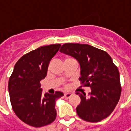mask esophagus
<instances>
[{"label": "esophagus", "instance_id": "1", "mask_svg": "<svg viewBox=\"0 0 131 131\" xmlns=\"http://www.w3.org/2000/svg\"><path fill=\"white\" fill-rule=\"evenodd\" d=\"M71 96H72V94H70V93H65V94H64V97H65L66 99H68V98H70Z\"/></svg>", "mask_w": 131, "mask_h": 131}]
</instances>
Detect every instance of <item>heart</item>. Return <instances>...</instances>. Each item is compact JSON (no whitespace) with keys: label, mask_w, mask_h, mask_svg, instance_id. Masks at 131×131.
I'll return each mask as SVG.
<instances>
[{"label":"heart","mask_w":131,"mask_h":131,"mask_svg":"<svg viewBox=\"0 0 131 131\" xmlns=\"http://www.w3.org/2000/svg\"><path fill=\"white\" fill-rule=\"evenodd\" d=\"M67 59H69V58H67Z\"/></svg>","instance_id":"obj_1"}]
</instances>
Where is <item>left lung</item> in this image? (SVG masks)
Returning <instances> with one entry per match:
<instances>
[{
	"instance_id": "1",
	"label": "left lung",
	"mask_w": 131,
	"mask_h": 131,
	"mask_svg": "<svg viewBox=\"0 0 131 131\" xmlns=\"http://www.w3.org/2000/svg\"><path fill=\"white\" fill-rule=\"evenodd\" d=\"M60 52L79 62L81 75L79 80L92 90L89 96L76 92L81 100L76 108L78 117L91 122L108 117L118 103L122 91L119 72L111 56L104 50L78 43H65Z\"/></svg>"
}]
</instances>
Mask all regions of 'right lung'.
Wrapping results in <instances>:
<instances>
[{
  "instance_id": "obj_1",
  "label": "right lung",
  "mask_w": 131,
  "mask_h": 131,
  "mask_svg": "<svg viewBox=\"0 0 131 131\" xmlns=\"http://www.w3.org/2000/svg\"><path fill=\"white\" fill-rule=\"evenodd\" d=\"M61 45L42 46L23 56L14 65L9 80V92L13 111L28 125L39 128L52 123L56 117V100L61 92L42 94L40 81L47 75L51 59Z\"/></svg>"
}]
</instances>
